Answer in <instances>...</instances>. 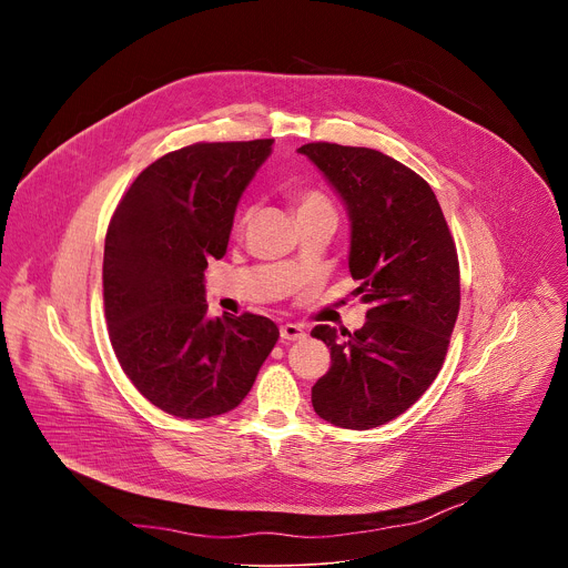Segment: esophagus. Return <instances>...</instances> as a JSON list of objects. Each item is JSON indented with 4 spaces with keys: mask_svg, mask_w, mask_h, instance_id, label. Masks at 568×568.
I'll return each mask as SVG.
<instances>
[{
    "mask_svg": "<svg viewBox=\"0 0 568 568\" xmlns=\"http://www.w3.org/2000/svg\"><path fill=\"white\" fill-rule=\"evenodd\" d=\"M281 339L283 342H301V339H305V328L298 326V323H285V326H281Z\"/></svg>",
    "mask_w": 568,
    "mask_h": 568,
    "instance_id": "obj_1",
    "label": "esophagus"
}]
</instances>
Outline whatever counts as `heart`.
<instances>
[{"label": "heart", "instance_id": "b5f03b06", "mask_svg": "<svg viewBox=\"0 0 568 568\" xmlns=\"http://www.w3.org/2000/svg\"><path fill=\"white\" fill-rule=\"evenodd\" d=\"M314 209H331V204H328V200L323 197L321 193H316V191H305V193H301L298 195V213L301 211H314Z\"/></svg>", "mask_w": 568, "mask_h": 568}]
</instances>
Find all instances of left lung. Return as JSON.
<instances>
[{"instance_id": "1", "label": "left lung", "mask_w": 568, "mask_h": 568, "mask_svg": "<svg viewBox=\"0 0 568 568\" xmlns=\"http://www.w3.org/2000/svg\"><path fill=\"white\" fill-rule=\"evenodd\" d=\"M298 152L346 206L348 270L371 305L346 342L314 326L333 366L312 386V407L331 425L373 429L407 412L443 366L460 305L456 247L432 186L393 156L337 143Z\"/></svg>"}]
</instances>
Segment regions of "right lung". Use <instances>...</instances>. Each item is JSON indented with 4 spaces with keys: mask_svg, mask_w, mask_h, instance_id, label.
I'll return each instance as SVG.
<instances>
[{
    "mask_svg": "<svg viewBox=\"0 0 568 568\" xmlns=\"http://www.w3.org/2000/svg\"><path fill=\"white\" fill-rule=\"evenodd\" d=\"M274 139L195 143L150 164L119 202L103 256L112 348L154 407L184 420L235 409L278 342L276 323L206 314L204 272Z\"/></svg>",
    "mask_w": 568,
    "mask_h": 568,
    "instance_id": "obj_1",
    "label": "right lung"
}]
</instances>
